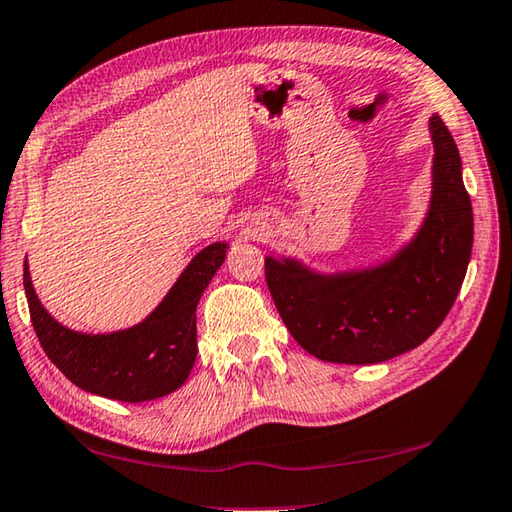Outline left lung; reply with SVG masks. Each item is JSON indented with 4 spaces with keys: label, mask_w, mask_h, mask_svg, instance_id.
Wrapping results in <instances>:
<instances>
[{
    "label": "left lung",
    "mask_w": 512,
    "mask_h": 512,
    "mask_svg": "<svg viewBox=\"0 0 512 512\" xmlns=\"http://www.w3.org/2000/svg\"><path fill=\"white\" fill-rule=\"evenodd\" d=\"M430 208L416 235L385 262L318 273L300 259L266 257V284L286 329L315 358L374 365L421 345L450 313L468 271L475 221L461 156L430 118Z\"/></svg>",
    "instance_id": "8db88e82"
}]
</instances>
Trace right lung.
Returning <instances> with one entry per match:
<instances>
[{
    "label": "right lung",
    "instance_id": "add662e5",
    "mask_svg": "<svg viewBox=\"0 0 512 512\" xmlns=\"http://www.w3.org/2000/svg\"><path fill=\"white\" fill-rule=\"evenodd\" d=\"M226 253V241L203 248L143 322L114 333H80L60 324L42 306L24 262V291L37 340L53 365L89 394L123 403L172 394L188 380L197 358V304Z\"/></svg>",
    "mask_w": 512,
    "mask_h": 512
}]
</instances>
